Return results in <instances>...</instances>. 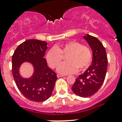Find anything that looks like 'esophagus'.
Segmentation results:
<instances>
[{
	"label": "esophagus",
	"instance_id": "1",
	"mask_svg": "<svg viewBox=\"0 0 122 122\" xmlns=\"http://www.w3.org/2000/svg\"><path fill=\"white\" fill-rule=\"evenodd\" d=\"M64 76V75H63V74H57V77H63Z\"/></svg>",
	"mask_w": 122,
	"mask_h": 122
}]
</instances>
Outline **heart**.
<instances>
[{"label": "heart", "mask_w": 122, "mask_h": 122, "mask_svg": "<svg viewBox=\"0 0 122 122\" xmlns=\"http://www.w3.org/2000/svg\"><path fill=\"white\" fill-rule=\"evenodd\" d=\"M67 61L61 64L58 71L63 74L74 73L86 69L92 61V52L87 46L71 41L51 48L46 54V59L49 67L55 68L61 63L63 56Z\"/></svg>", "instance_id": "heart-1"}]
</instances>
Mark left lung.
Returning <instances> with one entry per match:
<instances>
[{
    "label": "left lung",
    "instance_id": "8db88e82",
    "mask_svg": "<svg viewBox=\"0 0 122 122\" xmlns=\"http://www.w3.org/2000/svg\"><path fill=\"white\" fill-rule=\"evenodd\" d=\"M93 52L92 62L89 68L76 79L71 87L73 92L81 97H89L100 89L104 81L108 65L105 48L97 37L84 36Z\"/></svg>",
    "mask_w": 122,
    "mask_h": 122
}]
</instances>
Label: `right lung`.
<instances>
[{
  "label": "right lung",
  "mask_w": 122,
  "mask_h": 122,
  "mask_svg": "<svg viewBox=\"0 0 122 122\" xmlns=\"http://www.w3.org/2000/svg\"><path fill=\"white\" fill-rule=\"evenodd\" d=\"M47 48L45 41L27 40L16 48L12 58V72L16 86L26 98L34 102L48 100L57 80L56 73L48 67L43 58ZM24 62L32 63L35 69L29 79L22 78L19 73L20 66Z\"/></svg>",
  "instance_id": "obj_1"
}]
</instances>
